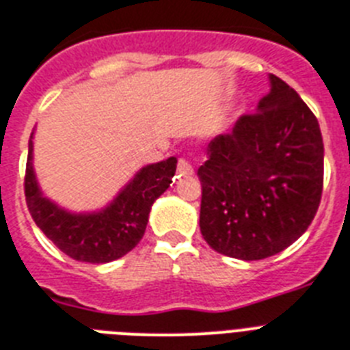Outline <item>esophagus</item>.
<instances>
[{"label":"esophagus","mask_w":350,"mask_h":350,"mask_svg":"<svg viewBox=\"0 0 350 350\" xmlns=\"http://www.w3.org/2000/svg\"><path fill=\"white\" fill-rule=\"evenodd\" d=\"M192 174H194L192 163L189 160H185V158H180V161H178V176L180 178H190Z\"/></svg>","instance_id":"esophagus-1"}]
</instances>
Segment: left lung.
Instances as JSON below:
<instances>
[{
    "instance_id": "obj_1",
    "label": "left lung",
    "mask_w": 350,
    "mask_h": 350,
    "mask_svg": "<svg viewBox=\"0 0 350 350\" xmlns=\"http://www.w3.org/2000/svg\"><path fill=\"white\" fill-rule=\"evenodd\" d=\"M198 169L200 228L217 254L260 260L282 252L314 219L323 189V142L313 111L277 75Z\"/></svg>"
}]
</instances>
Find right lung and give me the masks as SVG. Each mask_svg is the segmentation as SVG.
I'll use <instances>...</instances> for the list:
<instances>
[{"instance_id": "add662e5", "label": "right lung", "mask_w": 350, "mask_h": 350, "mask_svg": "<svg viewBox=\"0 0 350 350\" xmlns=\"http://www.w3.org/2000/svg\"><path fill=\"white\" fill-rule=\"evenodd\" d=\"M32 150L30 136L25 196L32 219L68 257L92 264L116 260L140 243L146 234L150 206L170 187L178 163L174 156H170L146 165L106 208L90 214H73L42 196L33 172Z\"/></svg>"}]
</instances>
